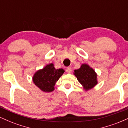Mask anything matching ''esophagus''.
<instances>
[{
    "label": "esophagus",
    "instance_id": "obj_1",
    "mask_svg": "<svg viewBox=\"0 0 128 128\" xmlns=\"http://www.w3.org/2000/svg\"><path fill=\"white\" fill-rule=\"evenodd\" d=\"M66 72L67 73H70L72 72V68L70 67H67V68H66Z\"/></svg>",
    "mask_w": 128,
    "mask_h": 128
}]
</instances>
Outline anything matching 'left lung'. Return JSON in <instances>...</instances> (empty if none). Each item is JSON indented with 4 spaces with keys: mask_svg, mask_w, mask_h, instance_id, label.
<instances>
[{
    "mask_svg": "<svg viewBox=\"0 0 128 128\" xmlns=\"http://www.w3.org/2000/svg\"><path fill=\"white\" fill-rule=\"evenodd\" d=\"M73 74L86 91L90 90L98 84V74L87 64H81L80 68L74 70Z\"/></svg>",
    "mask_w": 128,
    "mask_h": 128,
    "instance_id": "obj_1",
    "label": "left lung"
}]
</instances>
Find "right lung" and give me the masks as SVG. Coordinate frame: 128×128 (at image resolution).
Instances as JSON below:
<instances>
[{"instance_id": "1", "label": "right lung", "mask_w": 128, "mask_h": 128, "mask_svg": "<svg viewBox=\"0 0 128 128\" xmlns=\"http://www.w3.org/2000/svg\"><path fill=\"white\" fill-rule=\"evenodd\" d=\"M62 68L56 69L53 63L37 70L32 76L36 86L43 92H51L55 90V84L64 73Z\"/></svg>"}]
</instances>
